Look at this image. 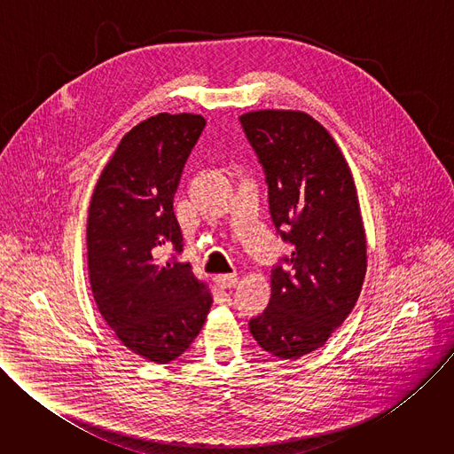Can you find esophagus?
Here are the masks:
<instances>
[{"instance_id":"obj_1","label":"esophagus","mask_w":454,"mask_h":454,"mask_svg":"<svg viewBox=\"0 0 454 454\" xmlns=\"http://www.w3.org/2000/svg\"><path fill=\"white\" fill-rule=\"evenodd\" d=\"M215 284L219 287H223V289H231V287H235L239 284V277L235 273H231V275H217L215 277Z\"/></svg>"}]
</instances>
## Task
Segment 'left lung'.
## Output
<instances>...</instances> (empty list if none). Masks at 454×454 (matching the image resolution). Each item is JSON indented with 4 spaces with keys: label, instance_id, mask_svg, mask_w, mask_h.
Returning a JSON list of instances; mask_svg holds the SVG:
<instances>
[{
    "label": "left lung",
    "instance_id": "left-lung-1",
    "mask_svg": "<svg viewBox=\"0 0 454 454\" xmlns=\"http://www.w3.org/2000/svg\"><path fill=\"white\" fill-rule=\"evenodd\" d=\"M262 163L275 228L294 246L271 271L268 309L249 333L280 359L310 354L352 312L366 275V235L350 167L334 138L303 111L240 116Z\"/></svg>",
    "mask_w": 454,
    "mask_h": 454
}]
</instances>
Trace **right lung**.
I'll use <instances>...</instances> for the list:
<instances>
[{
	"mask_svg": "<svg viewBox=\"0 0 454 454\" xmlns=\"http://www.w3.org/2000/svg\"><path fill=\"white\" fill-rule=\"evenodd\" d=\"M207 120L160 113L129 131L104 167L88 214V270L97 307L116 338L158 364L201 333L212 293L190 264L158 256L183 247L174 193Z\"/></svg>",
	"mask_w": 454,
	"mask_h": 454,
	"instance_id": "obj_1",
	"label": "right lung"
}]
</instances>
